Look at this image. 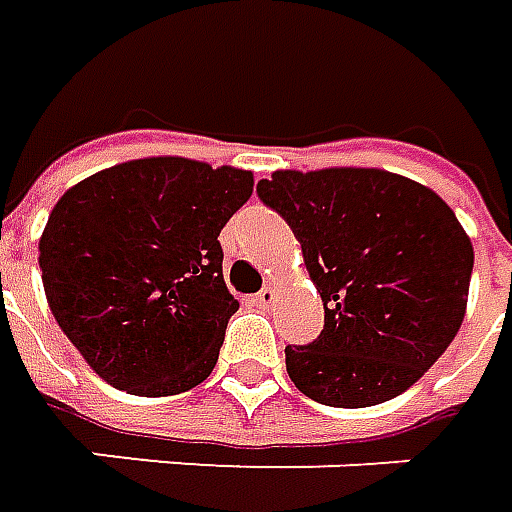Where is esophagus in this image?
Returning <instances> with one entry per match:
<instances>
[{"label":"esophagus","mask_w":512,"mask_h":512,"mask_svg":"<svg viewBox=\"0 0 512 512\" xmlns=\"http://www.w3.org/2000/svg\"><path fill=\"white\" fill-rule=\"evenodd\" d=\"M274 300H277V291H274L271 285H266L263 291H257V294H255V302L260 305V308H269Z\"/></svg>","instance_id":"obj_1"}]
</instances>
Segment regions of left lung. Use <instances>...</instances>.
I'll use <instances>...</instances> for the list:
<instances>
[{"instance_id": "8db88e82", "label": "left lung", "mask_w": 512, "mask_h": 512, "mask_svg": "<svg viewBox=\"0 0 512 512\" xmlns=\"http://www.w3.org/2000/svg\"><path fill=\"white\" fill-rule=\"evenodd\" d=\"M300 241L325 328L285 347L311 401L364 409L401 395L454 342L474 246L443 198L378 168L274 170L257 182Z\"/></svg>"}]
</instances>
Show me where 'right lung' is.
I'll return each mask as SVG.
<instances>
[{
  "label": "right lung",
  "instance_id": "right-lung-1",
  "mask_svg": "<svg viewBox=\"0 0 512 512\" xmlns=\"http://www.w3.org/2000/svg\"><path fill=\"white\" fill-rule=\"evenodd\" d=\"M252 187V170L148 156L58 198L38 241L44 294L106 384L159 398L212 373L238 311L218 235Z\"/></svg>",
  "mask_w": 512,
  "mask_h": 512
}]
</instances>
